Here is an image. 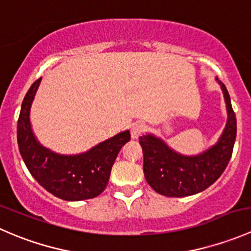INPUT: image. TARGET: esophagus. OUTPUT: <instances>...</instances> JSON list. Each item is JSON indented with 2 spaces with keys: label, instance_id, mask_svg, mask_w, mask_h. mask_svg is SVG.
I'll return each mask as SVG.
<instances>
[{
  "label": "esophagus",
  "instance_id": "obj_1",
  "mask_svg": "<svg viewBox=\"0 0 251 251\" xmlns=\"http://www.w3.org/2000/svg\"><path fill=\"white\" fill-rule=\"evenodd\" d=\"M144 130H146V127H144V125L142 123L133 124V125L131 126V137H132L133 140H137V138H140L141 136L143 135Z\"/></svg>",
  "mask_w": 251,
  "mask_h": 251
}]
</instances>
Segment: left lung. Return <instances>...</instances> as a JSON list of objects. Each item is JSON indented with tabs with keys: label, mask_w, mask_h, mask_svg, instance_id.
<instances>
[{
	"label": "left lung",
	"mask_w": 251,
	"mask_h": 251,
	"mask_svg": "<svg viewBox=\"0 0 251 251\" xmlns=\"http://www.w3.org/2000/svg\"><path fill=\"white\" fill-rule=\"evenodd\" d=\"M227 104L226 128L216 146L197 156H183L171 151L151 135L141 136L143 171L149 186L165 197L193 196L211 186L222 173L233 153L237 119L226 86L220 81Z\"/></svg>",
	"instance_id": "obj_1"
}]
</instances>
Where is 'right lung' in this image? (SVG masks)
I'll list each match as a JSON object with an SVG mask.
<instances>
[{
	"label": "right lung",
	"instance_id": "add662e5",
	"mask_svg": "<svg viewBox=\"0 0 251 251\" xmlns=\"http://www.w3.org/2000/svg\"><path fill=\"white\" fill-rule=\"evenodd\" d=\"M40 82L41 77L32 83L20 109L17 127L20 155L32 177L57 198L69 201L96 198L107 187L111 166L121 147L130 141V132L124 131L78 155L52 153L40 146L30 126V107Z\"/></svg>",
	"mask_w": 251,
	"mask_h": 251
}]
</instances>
